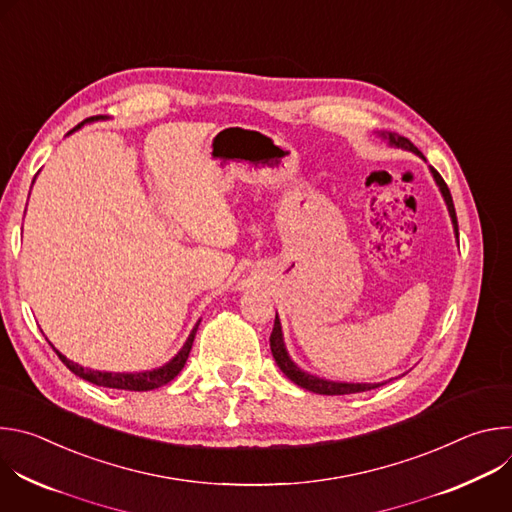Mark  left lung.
I'll use <instances>...</instances> for the list:
<instances>
[{
    "instance_id": "left-lung-1",
    "label": "left lung",
    "mask_w": 512,
    "mask_h": 512,
    "mask_svg": "<svg viewBox=\"0 0 512 512\" xmlns=\"http://www.w3.org/2000/svg\"><path fill=\"white\" fill-rule=\"evenodd\" d=\"M385 139H389L391 145H395V148H401V150H409L413 154H417L419 158H423V154L415 148V145L403 137V135H397V133H381ZM425 160V158H423ZM431 174H433V180L435 184L440 186V192L448 204V212L452 216V225H454V233L458 237V218H456V208H454V200H452V194H450V188L448 184L444 182V178L440 176V172L429 168ZM269 346H271V354L277 362V367L281 369V373L289 379L294 381L298 387L306 389V391H312V393H318V395H350V393H362V391H371V389H377L381 387L383 383H336V381H326V379H320V377H314L306 371H302L298 364L289 358L287 350H285V344H283V334H281V322L275 314V324H273V332L269 336Z\"/></svg>"
}]
</instances>
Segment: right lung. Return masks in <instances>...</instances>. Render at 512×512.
<instances>
[{"label":"right lung","instance_id":"right-lung-1","mask_svg":"<svg viewBox=\"0 0 512 512\" xmlns=\"http://www.w3.org/2000/svg\"><path fill=\"white\" fill-rule=\"evenodd\" d=\"M99 119H105L103 115H97V117H89L85 119L83 123H79L72 131L81 129L85 123L89 121H99ZM70 131V133H72ZM198 324L200 320L196 322V326L192 328L188 340L184 342V346L180 348V352L170 360L166 362L164 367L160 369H154V371H143V373H105V371H93V369H87V367H81V364L68 360L64 354H60L50 342V346L54 348V352L58 354V358L66 364V369L75 373L77 377L97 385V387H109V389H123V391H152V389H158L162 385H168L174 377L180 375V371L184 369V364L188 360V354L192 350V342H194V336H196V330H198Z\"/></svg>","mask_w":512,"mask_h":512}]
</instances>
